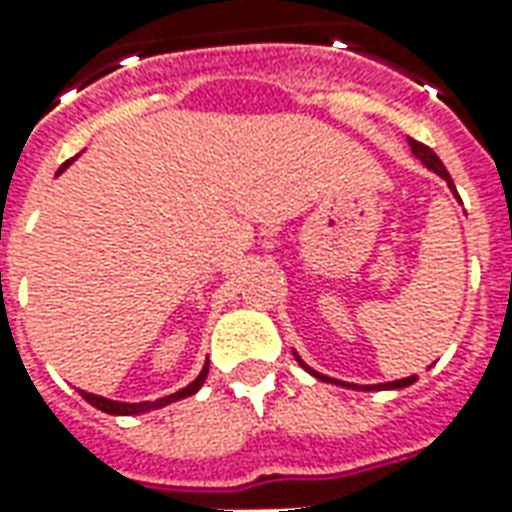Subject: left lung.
I'll list each match as a JSON object with an SVG mask.
<instances>
[{"label": "left lung", "instance_id": "8db88e82", "mask_svg": "<svg viewBox=\"0 0 512 512\" xmlns=\"http://www.w3.org/2000/svg\"><path fill=\"white\" fill-rule=\"evenodd\" d=\"M408 145H411V153H414V156H417L419 161H422V164H425V167L433 169V172H436V175H441V178L447 180V186H450V189L455 191V186H452L450 172H447V167H444V164H441L439 156H436V153H433V150H430L428 145H422V142H417V139H408ZM299 362H301V359H299ZM301 367H307V365H304V362H301ZM307 370H310V367H307ZM310 373H312V376H315V378H321V381H332V384H337V381H334V378L321 376V373H315V370H310ZM414 378H417V376L400 378V381H389V384L365 386V389H403V386L414 384ZM345 386H351V384H345ZM356 389H359V386H356Z\"/></svg>", "mask_w": 512, "mask_h": 512}]
</instances>
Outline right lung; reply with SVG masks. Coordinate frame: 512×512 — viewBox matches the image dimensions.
<instances>
[{
  "mask_svg": "<svg viewBox=\"0 0 512 512\" xmlns=\"http://www.w3.org/2000/svg\"><path fill=\"white\" fill-rule=\"evenodd\" d=\"M71 164V161H68ZM68 164H62L60 172ZM205 376H208V365L202 367V373L194 381H191L186 389H180V392H175V395H167V397H158V400H153V403H117V400H106V397H98V395H90V392H82V397L90 403V406L101 408V411H106V414H120V417H131V414H145V411H150V408H161L167 406V403H175V400H180V397H189L194 395L197 389H200L202 384H205Z\"/></svg>",
  "mask_w": 512,
  "mask_h": 512,
  "instance_id": "obj_1",
  "label": "right lung"
}]
</instances>
